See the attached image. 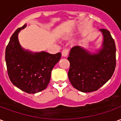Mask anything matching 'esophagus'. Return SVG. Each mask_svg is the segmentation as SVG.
<instances>
[{"label": "esophagus", "instance_id": "obj_1", "mask_svg": "<svg viewBox=\"0 0 121 121\" xmlns=\"http://www.w3.org/2000/svg\"><path fill=\"white\" fill-rule=\"evenodd\" d=\"M69 49H67V48H66V49L63 50L62 52H61V54H62V56H63V57H67L69 54Z\"/></svg>", "mask_w": 121, "mask_h": 121}]
</instances>
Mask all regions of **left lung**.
Here are the masks:
<instances>
[{"label": "left lung", "mask_w": 121, "mask_h": 121, "mask_svg": "<svg viewBox=\"0 0 121 121\" xmlns=\"http://www.w3.org/2000/svg\"><path fill=\"white\" fill-rule=\"evenodd\" d=\"M103 35L102 48L91 54L82 47L71 48L67 60L70 62L68 77L73 86L89 93L102 87L111 78L116 65V47L110 32L100 29Z\"/></svg>", "instance_id": "1"}]
</instances>
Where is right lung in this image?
<instances>
[{
    "label": "right lung",
    "mask_w": 121,
    "mask_h": 121,
    "mask_svg": "<svg viewBox=\"0 0 121 121\" xmlns=\"http://www.w3.org/2000/svg\"><path fill=\"white\" fill-rule=\"evenodd\" d=\"M26 26L25 24L15 30L7 45L5 53L7 71L14 86L27 93H36L47 87L52 70L61 54L43 51L33 53L22 48L18 34Z\"/></svg>",
    "instance_id": "1"
}]
</instances>
